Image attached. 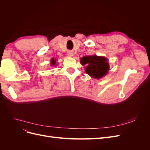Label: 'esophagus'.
Segmentation results:
<instances>
[{
  "instance_id": "obj_1",
  "label": "esophagus",
  "mask_w": 150,
  "mask_h": 150,
  "mask_svg": "<svg viewBox=\"0 0 150 150\" xmlns=\"http://www.w3.org/2000/svg\"><path fill=\"white\" fill-rule=\"evenodd\" d=\"M67 56H70V57H71V56H73V54H72V52H69V53L67 54Z\"/></svg>"
}]
</instances>
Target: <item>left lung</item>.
<instances>
[{
    "instance_id": "left-lung-1",
    "label": "left lung",
    "mask_w": 150,
    "mask_h": 150,
    "mask_svg": "<svg viewBox=\"0 0 150 150\" xmlns=\"http://www.w3.org/2000/svg\"><path fill=\"white\" fill-rule=\"evenodd\" d=\"M81 64L85 66L86 73L95 79L105 76L110 69L108 59L105 57L96 55L84 56L81 59Z\"/></svg>"
}]
</instances>
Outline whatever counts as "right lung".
Masks as SVG:
<instances>
[{"label":"right lung","instance_id":"add662e5","mask_svg":"<svg viewBox=\"0 0 150 150\" xmlns=\"http://www.w3.org/2000/svg\"><path fill=\"white\" fill-rule=\"evenodd\" d=\"M56 61L54 59V58H52V59H51V64L52 66H54V65L56 64Z\"/></svg>","mask_w":150,"mask_h":150}]
</instances>
